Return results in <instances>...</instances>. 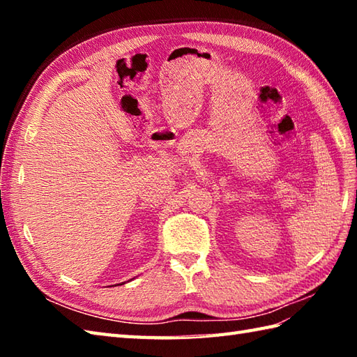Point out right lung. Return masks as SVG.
<instances>
[{
  "label": "right lung",
  "mask_w": 357,
  "mask_h": 357,
  "mask_svg": "<svg viewBox=\"0 0 357 357\" xmlns=\"http://www.w3.org/2000/svg\"><path fill=\"white\" fill-rule=\"evenodd\" d=\"M121 285H123V284H121Z\"/></svg>",
  "instance_id": "1"
}]
</instances>
